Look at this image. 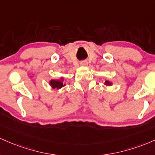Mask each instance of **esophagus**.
<instances>
[{"mask_svg":"<svg viewBox=\"0 0 155 155\" xmlns=\"http://www.w3.org/2000/svg\"><path fill=\"white\" fill-rule=\"evenodd\" d=\"M87 65H88V63L86 61H83L81 63V66H83V67H86Z\"/></svg>","mask_w":155,"mask_h":155,"instance_id":"1","label":"esophagus"}]
</instances>
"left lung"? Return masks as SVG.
<instances>
[{
  "mask_svg": "<svg viewBox=\"0 0 155 155\" xmlns=\"http://www.w3.org/2000/svg\"><path fill=\"white\" fill-rule=\"evenodd\" d=\"M104 84H105V86H112V85H113V83L111 82V81H108V80H107V81H105V83H104Z\"/></svg>",
  "mask_w": 155,
  "mask_h": 155,
  "instance_id": "1",
  "label": "left lung"
}]
</instances>
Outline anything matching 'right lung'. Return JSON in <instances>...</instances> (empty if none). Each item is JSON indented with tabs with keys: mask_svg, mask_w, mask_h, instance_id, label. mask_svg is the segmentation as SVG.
<instances>
[{
	"mask_svg": "<svg viewBox=\"0 0 155 155\" xmlns=\"http://www.w3.org/2000/svg\"><path fill=\"white\" fill-rule=\"evenodd\" d=\"M49 85L53 88L61 89L64 86H66V81L63 77H61L59 79H51L49 81Z\"/></svg>",
	"mask_w": 155,
	"mask_h": 155,
	"instance_id": "right-lung-1",
	"label": "right lung"
}]
</instances>
